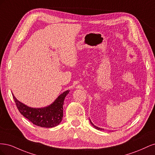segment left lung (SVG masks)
<instances>
[{"label": "left lung", "mask_w": 155, "mask_h": 155, "mask_svg": "<svg viewBox=\"0 0 155 155\" xmlns=\"http://www.w3.org/2000/svg\"><path fill=\"white\" fill-rule=\"evenodd\" d=\"M90 121H91V124L93 125V127H94L95 129H97V130H104V129H101V128H100V127H96V125H94L92 123V121H91V120H90Z\"/></svg>", "instance_id": "1"}]
</instances>
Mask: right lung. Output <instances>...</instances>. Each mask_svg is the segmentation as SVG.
I'll list each match as a JSON object with an SVG mask.
<instances>
[{
    "mask_svg": "<svg viewBox=\"0 0 155 155\" xmlns=\"http://www.w3.org/2000/svg\"><path fill=\"white\" fill-rule=\"evenodd\" d=\"M69 91L64 92L52 104L43 108L30 107L17 100L13 94V97L18 110L23 116L35 125L51 128L58 125L62 121L64 100Z\"/></svg>",
    "mask_w": 155,
    "mask_h": 155,
    "instance_id": "right-lung-1",
    "label": "right lung"
}]
</instances>
